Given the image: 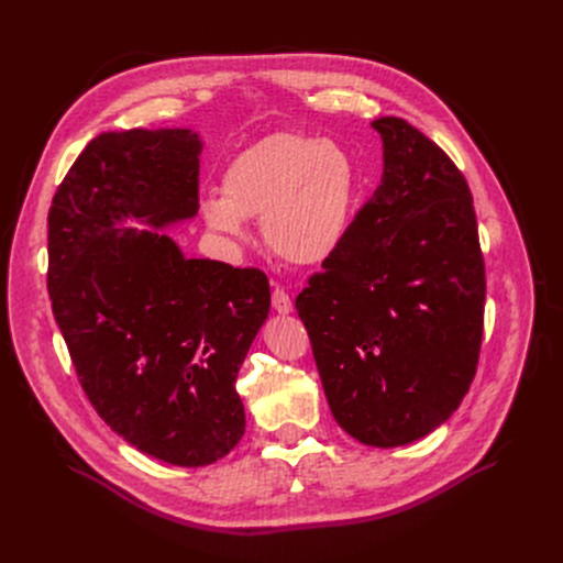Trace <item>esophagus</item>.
Here are the masks:
<instances>
[{"label": "esophagus", "mask_w": 563, "mask_h": 563, "mask_svg": "<svg viewBox=\"0 0 563 563\" xmlns=\"http://www.w3.org/2000/svg\"><path fill=\"white\" fill-rule=\"evenodd\" d=\"M273 309H275L277 313H288V311H292V302H290L288 292H286L284 288H275V290H273Z\"/></svg>", "instance_id": "1"}]
</instances>
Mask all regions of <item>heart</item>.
I'll return each instance as SVG.
<instances>
[{"label":"heart","instance_id":"heart-1","mask_svg":"<svg viewBox=\"0 0 563 563\" xmlns=\"http://www.w3.org/2000/svg\"><path fill=\"white\" fill-rule=\"evenodd\" d=\"M357 172L341 146L305 132H273L240 151L222 176V197H203L206 224L229 240L261 220L265 245L292 265L330 258L351 227Z\"/></svg>","mask_w":563,"mask_h":563}]
</instances>
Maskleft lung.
Returning <instances> with one entry per match:
<instances>
[{
	"label": "left lung",
	"mask_w": 563,
	"mask_h": 563,
	"mask_svg": "<svg viewBox=\"0 0 563 563\" xmlns=\"http://www.w3.org/2000/svg\"><path fill=\"white\" fill-rule=\"evenodd\" d=\"M383 137L380 185L296 300L330 410L368 446H400L465 398L484 336L486 267L472 192L404 119Z\"/></svg>",
	"instance_id": "8db88e82"
}]
</instances>
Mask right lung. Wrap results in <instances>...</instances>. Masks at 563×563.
Here are the masks:
<instances>
[{
  "instance_id": "obj_1",
  "label": "right lung",
  "mask_w": 563,
  "mask_h": 563,
  "mask_svg": "<svg viewBox=\"0 0 563 563\" xmlns=\"http://www.w3.org/2000/svg\"><path fill=\"white\" fill-rule=\"evenodd\" d=\"M192 130L102 132L47 212V290L77 380L102 421L146 456L210 465L245 433L238 368L271 311L256 267L185 258L155 229L199 210Z\"/></svg>"
}]
</instances>
